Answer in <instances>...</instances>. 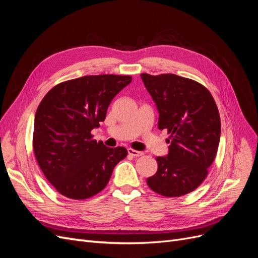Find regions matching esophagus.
<instances>
[{"label":"esophagus","instance_id":"obj_1","mask_svg":"<svg viewBox=\"0 0 258 258\" xmlns=\"http://www.w3.org/2000/svg\"><path fill=\"white\" fill-rule=\"evenodd\" d=\"M128 154L134 156V157H140V156L143 155V152H139L136 150H132V148H128Z\"/></svg>","mask_w":258,"mask_h":258}]
</instances>
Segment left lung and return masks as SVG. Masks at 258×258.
<instances>
[{"instance_id":"obj_1","label":"left lung","mask_w":258,"mask_h":258,"mask_svg":"<svg viewBox=\"0 0 258 258\" xmlns=\"http://www.w3.org/2000/svg\"><path fill=\"white\" fill-rule=\"evenodd\" d=\"M141 79L159 112L158 128L166 129L169 153L156 157L158 170L146 179L150 188L165 197H181L205 181L221 138L215 101L201 84L175 74Z\"/></svg>"}]
</instances>
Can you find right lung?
<instances>
[{
    "label": "right lung",
    "instance_id": "obj_1",
    "mask_svg": "<svg viewBox=\"0 0 258 258\" xmlns=\"http://www.w3.org/2000/svg\"><path fill=\"white\" fill-rule=\"evenodd\" d=\"M132 81L128 75H88L60 83L38 105L33 151L48 182L67 198L95 196L126 157L124 147H106L91 130L105 119L114 97Z\"/></svg>",
    "mask_w": 258,
    "mask_h": 258
}]
</instances>
